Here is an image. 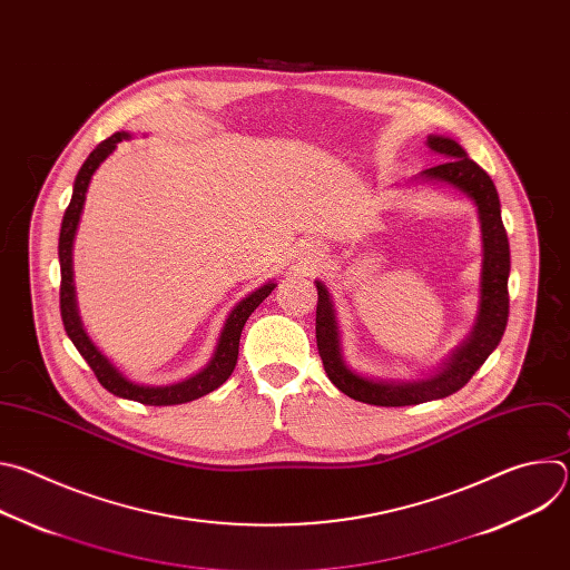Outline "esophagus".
<instances>
[{
	"label": "esophagus",
	"mask_w": 570,
	"mask_h": 570,
	"mask_svg": "<svg viewBox=\"0 0 570 570\" xmlns=\"http://www.w3.org/2000/svg\"><path fill=\"white\" fill-rule=\"evenodd\" d=\"M306 250H308V255H311V257H317V255H320V253H317V248H313V246H311V248H306Z\"/></svg>",
	"instance_id": "esophagus-1"
}]
</instances>
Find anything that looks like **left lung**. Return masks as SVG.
Wrapping results in <instances>:
<instances>
[{
    "mask_svg": "<svg viewBox=\"0 0 570 570\" xmlns=\"http://www.w3.org/2000/svg\"><path fill=\"white\" fill-rule=\"evenodd\" d=\"M429 148L449 157L444 165L422 171L424 180L446 183L462 194H466L475 207L482 232V273H480V306L469 338L449 356V361L438 370V374L420 381H379L367 379L347 367L341 350L338 320L334 311L332 295L322 282H315L317 288V311H315V341L317 352L327 372L330 381L345 392L347 396L372 403V405H415L433 399H444L458 392L469 379L480 370V365L490 356L508 327L510 315V243L508 232L501 218L499 191L466 150L440 135H429Z\"/></svg>",
    "mask_w": 570,
    "mask_h": 570,
    "instance_id": "8db88e82",
    "label": "left lung"
}]
</instances>
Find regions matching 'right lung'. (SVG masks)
<instances>
[{"label":"right lung","instance_id":"obj_1","mask_svg":"<svg viewBox=\"0 0 570 570\" xmlns=\"http://www.w3.org/2000/svg\"><path fill=\"white\" fill-rule=\"evenodd\" d=\"M130 139L128 132H115L112 137L104 139L92 153L90 157L83 161L80 167L76 180H73V191H71V200L69 207L65 209L62 216V225H60V238H58V259H60V315H62V324L65 332L69 336V341L73 343V347L78 350V354L88 361V365L92 367V372L97 374L99 383L121 396V399H130V401H139L146 405H176V403H187L194 401L198 396L209 394L212 390L220 387L229 374L234 372L236 358H238V341H240V332L243 324L248 322V317L253 315V311L275 291L277 284L268 282L262 288H257L255 293H250L246 299H240L232 313L227 315L223 332L216 345V352L212 356V361L207 363L205 370H200L198 374L180 381V383H171V385H141L135 383L130 379H126L101 352L99 347L90 341L88 332L83 330V322H80L78 315V306H76V291H73V268H71V248H73V236H76V227L80 220V212H83L86 205V194L90 187V180L95 176V171L101 167V161L117 148L119 141Z\"/></svg>","mask_w":570,"mask_h":570}]
</instances>
